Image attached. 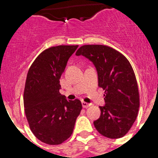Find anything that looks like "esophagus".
I'll return each instance as SVG.
<instances>
[{"label": "esophagus", "instance_id": "1", "mask_svg": "<svg viewBox=\"0 0 158 158\" xmlns=\"http://www.w3.org/2000/svg\"><path fill=\"white\" fill-rule=\"evenodd\" d=\"M81 104H82V107H85V108H86V107H90V106H91V104H88V103H86V102H85V101H82Z\"/></svg>", "mask_w": 158, "mask_h": 158}]
</instances>
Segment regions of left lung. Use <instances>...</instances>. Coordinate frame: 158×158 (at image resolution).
<instances>
[{"label": "left lung", "instance_id": "obj_1", "mask_svg": "<svg viewBox=\"0 0 158 158\" xmlns=\"http://www.w3.org/2000/svg\"><path fill=\"white\" fill-rule=\"evenodd\" d=\"M76 55L93 62L98 73V85L104 90L105 105L100 107V118L94 121L99 133L119 139L135 123L139 108V93L135 72L127 58L104 45H84Z\"/></svg>", "mask_w": 158, "mask_h": 158}]
</instances>
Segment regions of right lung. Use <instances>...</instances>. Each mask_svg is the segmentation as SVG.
I'll return each mask as SVG.
<instances>
[{"label": "right lung", "mask_w": 158, "mask_h": 158, "mask_svg": "<svg viewBox=\"0 0 158 158\" xmlns=\"http://www.w3.org/2000/svg\"><path fill=\"white\" fill-rule=\"evenodd\" d=\"M77 45L46 49L30 66L23 92V106L29 127L39 140L60 145L71 136L82 109L81 102L61 95L60 78Z\"/></svg>", "instance_id": "right-lung-1"}]
</instances>
